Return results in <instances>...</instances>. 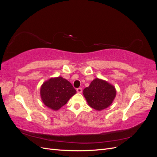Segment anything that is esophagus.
Masks as SVG:
<instances>
[{
  "instance_id": "1",
  "label": "esophagus",
  "mask_w": 157,
  "mask_h": 157,
  "mask_svg": "<svg viewBox=\"0 0 157 157\" xmlns=\"http://www.w3.org/2000/svg\"><path fill=\"white\" fill-rule=\"evenodd\" d=\"M77 92L78 93H81V92H82V88H78L77 89Z\"/></svg>"
}]
</instances>
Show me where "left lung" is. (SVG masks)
Returning <instances> with one entry per match:
<instances>
[{
  "instance_id": "left-lung-1",
  "label": "left lung",
  "mask_w": 157,
  "mask_h": 157,
  "mask_svg": "<svg viewBox=\"0 0 157 157\" xmlns=\"http://www.w3.org/2000/svg\"><path fill=\"white\" fill-rule=\"evenodd\" d=\"M116 93V89L112 84L98 78L83 90V95L88 105L97 111H101L110 105Z\"/></svg>"
}]
</instances>
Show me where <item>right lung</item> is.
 Returning <instances> with one entry per match:
<instances>
[{"mask_svg": "<svg viewBox=\"0 0 157 157\" xmlns=\"http://www.w3.org/2000/svg\"><path fill=\"white\" fill-rule=\"evenodd\" d=\"M76 92L72 84L61 77L48 80L40 88L42 101L46 106L54 111L65 105Z\"/></svg>", "mask_w": 157, "mask_h": 157, "instance_id": "1", "label": "right lung"}]
</instances>
